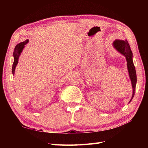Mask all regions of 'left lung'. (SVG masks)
Segmentation results:
<instances>
[{
    "instance_id": "obj_1",
    "label": "left lung",
    "mask_w": 148,
    "mask_h": 148,
    "mask_svg": "<svg viewBox=\"0 0 148 148\" xmlns=\"http://www.w3.org/2000/svg\"><path fill=\"white\" fill-rule=\"evenodd\" d=\"M113 46L116 50L119 52L121 54L124 56L125 58H126L129 77L130 78L133 87L132 97L130 101V102H131L133 97H134V95H135L136 84V73L135 67L133 64V53L130 49V46L127 40H125V41L118 39L115 40L113 42Z\"/></svg>"
}]
</instances>
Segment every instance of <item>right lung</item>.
I'll return each mask as SVG.
<instances>
[{
	"instance_id": "obj_1",
	"label": "right lung",
	"mask_w": 148,
	"mask_h": 148,
	"mask_svg": "<svg viewBox=\"0 0 148 148\" xmlns=\"http://www.w3.org/2000/svg\"><path fill=\"white\" fill-rule=\"evenodd\" d=\"M28 41H29L28 39H26V41L18 44L15 47L14 52H13V57H14V61H13V64L12 65V70L13 75L15 74V70L16 66L18 64V59H19V57L21 54V53L22 51H23V48L25 47V46L28 42Z\"/></svg>"
}]
</instances>
